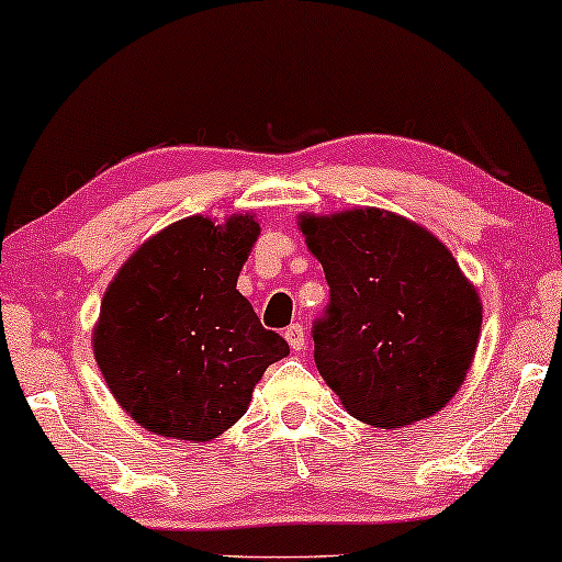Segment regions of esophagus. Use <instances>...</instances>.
Returning <instances> with one entry per match:
<instances>
[{"label": "esophagus", "instance_id": "34e87169", "mask_svg": "<svg viewBox=\"0 0 562 562\" xmlns=\"http://www.w3.org/2000/svg\"><path fill=\"white\" fill-rule=\"evenodd\" d=\"M283 337H286V342L291 345V350H304L306 345V335H304V327L302 325H291L286 327V333H283Z\"/></svg>", "mask_w": 562, "mask_h": 562}]
</instances>
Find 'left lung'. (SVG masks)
Masks as SVG:
<instances>
[{"label": "left lung", "instance_id": "1", "mask_svg": "<svg viewBox=\"0 0 562 562\" xmlns=\"http://www.w3.org/2000/svg\"><path fill=\"white\" fill-rule=\"evenodd\" d=\"M329 306L314 363L350 417L402 429L458 394L479 348L481 296L445 243L379 206L299 214Z\"/></svg>", "mask_w": 562, "mask_h": 562}]
</instances>
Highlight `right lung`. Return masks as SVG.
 I'll return each instance as SVG.
<instances>
[{
	"mask_svg": "<svg viewBox=\"0 0 562 562\" xmlns=\"http://www.w3.org/2000/svg\"><path fill=\"white\" fill-rule=\"evenodd\" d=\"M256 214H194L148 237L104 291L91 333L117 404L171 440L206 442L248 412L266 368L289 356L237 291Z\"/></svg>",
	"mask_w": 562,
	"mask_h": 562,
	"instance_id": "add662e5",
	"label": "right lung"
}]
</instances>
